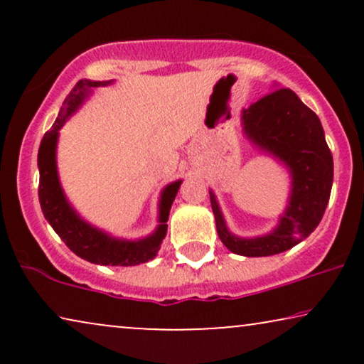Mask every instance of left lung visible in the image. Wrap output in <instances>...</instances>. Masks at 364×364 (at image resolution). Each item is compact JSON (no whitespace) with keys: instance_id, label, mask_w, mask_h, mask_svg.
I'll list each match as a JSON object with an SVG mask.
<instances>
[{"instance_id":"1","label":"left lung","mask_w":364,"mask_h":364,"mask_svg":"<svg viewBox=\"0 0 364 364\" xmlns=\"http://www.w3.org/2000/svg\"><path fill=\"white\" fill-rule=\"evenodd\" d=\"M242 109V132L257 151L277 159L290 173V193L277 225L265 235L238 237L227 227L213 191L217 233L235 255L270 257L305 240L321 222L333 186V156L320 119L290 89H278Z\"/></svg>"}]
</instances>
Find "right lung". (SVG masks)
Segmentation results:
<instances>
[{
	"label": "right lung",
	"mask_w": 364,
	"mask_h": 364,
	"mask_svg": "<svg viewBox=\"0 0 364 364\" xmlns=\"http://www.w3.org/2000/svg\"><path fill=\"white\" fill-rule=\"evenodd\" d=\"M114 81H91L81 79L69 96L64 99L63 107L59 109L58 119L54 121L51 131L44 134L41 146L38 152V168H39V203L44 218L54 232L61 237V240L69 247V250L96 265L111 267H134L139 263L154 260L157 252L161 250V243L167 235V220L173 198H176L182 181L167 183L162 188L159 198V225L152 233L142 238H119L111 233L104 232L102 228L94 227L92 223L79 215L76 208L68 200L63 191L61 181L58 173V141L59 131L64 124L79 107L86 102L94 89L111 86Z\"/></svg>",
	"instance_id": "right-lung-1"
}]
</instances>
